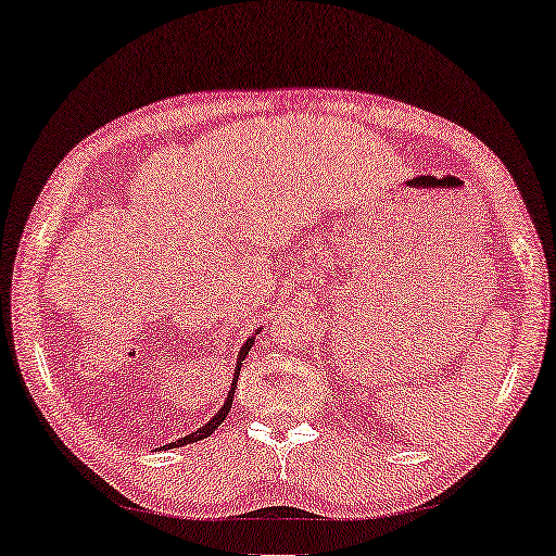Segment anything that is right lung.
<instances>
[{"instance_id": "right-lung-1", "label": "right lung", "mask_w": 556, "mask_h": 556, "mask_svg": "<svg viewBox=\"0 0 556 556\" xmlns=\"http://www.w3.org/2000/svg\"><path fill=\"white\" fill-rule=\"evenodd\" d=\"M258 334V332H256ZM253 334L249 340H245L243 344H241V350H239V354H236V369H233V381H231V389H229V394H226V402H224V406L218 408V412L208 418V421L204 424V426H199L197 431H192V433H187L185 439H179V441H172V443H167V445H162V448H179V445H187V443H197V441H202V439H206V435H212L218 426H222V421L226 416H229V412H231V402H233V389H236V381H239V371H241V364H243V359H245V354H249V350L253 348Z\"/></svg>"}]
</instances>
